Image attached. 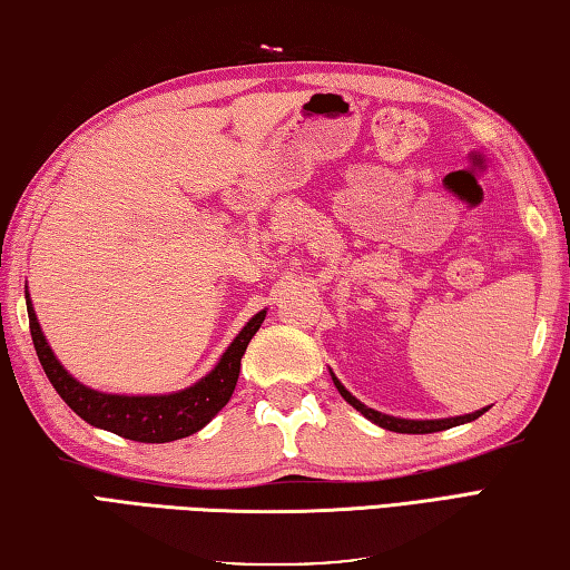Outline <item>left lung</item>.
Returning <instances> with one entry per match:
<instances>
[{
  "mask_svg": "<svg viewBox=\"0 0 570 570\" xmlns=\"http://www.w3.org/2000/svg\"><path fill=\"white\" fill-rule=\"evenodd\" d=\"M330 377L332 382H335L337 392L345 396V402L352 404L354 410H357L362 416H367L372 424H377L382 429H390V432H396V434H432V432H444V429H452V426H459V424H466V422H474V419H479L484 412H489V406H484V410H476L471 414H461V416H446V419H402V416H392V414H384V412H377L372 410V406L362 404L357 396H354L352 392L345 390V384H342L335 372L330 370Z\"/></svg>",
  "mask_w": 570,
  "mask_h": 570,
  "instance_id": "1",
  "label": "left lung"
}]
</instances>
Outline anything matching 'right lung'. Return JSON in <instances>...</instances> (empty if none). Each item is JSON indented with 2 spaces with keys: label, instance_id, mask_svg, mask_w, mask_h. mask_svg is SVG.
I'll use <instances>...</instances> for the list:
<instances>
[{
  "label": "right lung",
  "instance_id": "1",
  "mask_svg": "<svg viewBox=\"0 0 570 570\" xmlns=\"http://www.w3.org/2000/svg\"><path fill=\"white\" fill-rule=\"evenodd\" d=\"M24 297L37 357L61 400L91 426L106 429V432H114L124 439H131V442L144 444L176 442V439L196 434L228 404L235 382H238L243 354L267 315V307L253 315L248 325L235 335L228 350L220 354L216 367L206 377L186 386V390L168 394H114L91 390V386H86L67 372V367H63L57 360V354L49 347L45 332H41L27 287Z\"/></svg>",
  "mask_w": 570,
  "mask_h": 570
}]
</instances>
